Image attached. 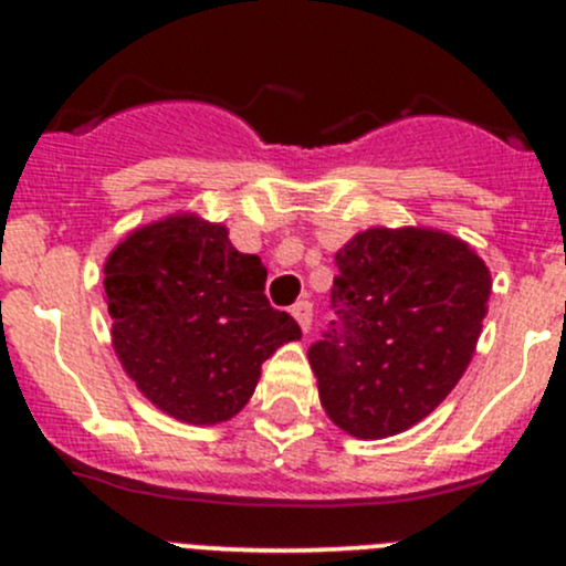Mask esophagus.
Masks as SVG:
<instances>
[{"label":"esophagus","instance_id":"1","mask_svg":"<svg viewBox=\"0 0 566 566\" xmlns=\"http://www.w3.org/2000/svg\"><path fill=\"white\" fill-rule=\"evenodd\" d=\"M293 317L298 319V325H301V331H304V334H310V328H312V317H315V310H312V304L310 301H298V304L293 306Z\"/></svg>","mask_w":566,"mask_h":566}]
</instances>
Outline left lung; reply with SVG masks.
Listing matches in <instances>:
<instances>
[{
	"instance_id": "left-lung-1",
	"label": "left lung",
	"mask_w": 566,
	"mask_h": 566,
	"mask_svg": "<svg viewBox=\"0 0 566 566\" xmlns=\"http://www.w3.org/2000/svg\"><path fill=\"white\" fill-rule=\"evenodd\" d=\"M334 319L310 347L319 402L356 438H389L458 386L488 315L490 271L432 230H367L336 251Z\"/></svg>"
}]
</instances>
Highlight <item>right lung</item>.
<instances>
[{
    "label": "right lung",
    "instance_id": "add662e5",
    "mask_svg": "<svg viewBox=\"0 0 566 566\" xmlns=\"http://www.w3.org/2000/svg\"><path fill=\"white\" fill-rule=\"evenodd\" d=\"M112 342L153 405L188 424L227 421L254 394L260 367L301 339L265 298L256 254H241L221 224L172 216L130 232L108 254Z\"/></svg>",
    "mask_w": 566,
    "mask_h": 566
}]
</instances>
